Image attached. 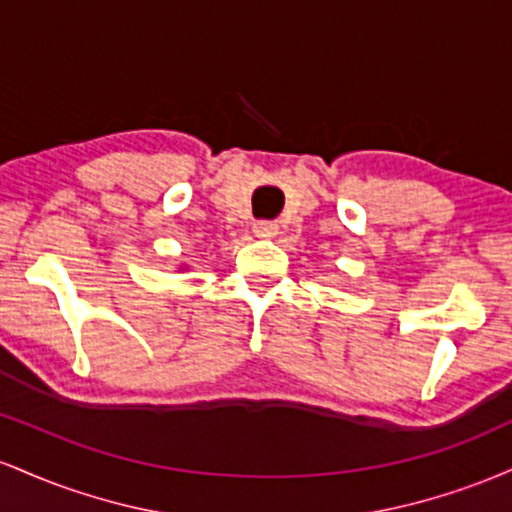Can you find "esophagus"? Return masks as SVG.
I'll use <instances>...</instances> for the list:
<instances>
[{
    "instance_id": "esophagus-1",
    "label": "esophagus",
    "mask_w": 512,
    "mask_h": 512,
    "mask_svg": "<svg viewBox=\"0 0 512 512\" xmlns=\"http://www.w3.org/2000/svg\"><path fill=\"white\" fill-rule=\"evenodd\" d=\"M252 231H255V236H260V238H274L276 233H279V223H276V221H255Z\"/></svg>"
}]
</instances>
